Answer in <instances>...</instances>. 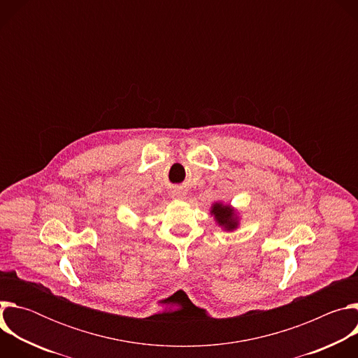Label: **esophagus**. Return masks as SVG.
<instances>
[{"instance_id": "obj_1", "label": "esophagus", "mask_w": 358, "mask_h": 358, "mask_svg": "<svg viewBox=\"0 0 358 358\" xmlns=\"http://www.w3.org/2000/svg\"><path fill=\"white\" fill-rule=\"evenodd\" d=\"M182 196H184V192L180 191V189H176V191L173 192V198H176V199H181Z\"/></svg>"}]
</instances>
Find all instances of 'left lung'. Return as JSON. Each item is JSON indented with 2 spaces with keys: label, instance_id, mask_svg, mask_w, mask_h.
I'll list each match as a JSON object with an SVG mask.
<instances>
[{
  "label": "left lung",
  "instance_id": "obj_1",
  "mask_svg": "<svg viewBox=\"0 0 358 358\" xmlns=\"http://www.w3.org/2000/svg\"><path fill=\"white\" fill-rule=\"evenodd\" d=\"M211 217L221 229L227 232H234L241 227V217L236 208H234L231 203H224L222 201L214 202L210 210Z\"/></svg>",
  "mask_w": 358,
  "mask_h": 358
}]
</instances>
